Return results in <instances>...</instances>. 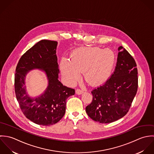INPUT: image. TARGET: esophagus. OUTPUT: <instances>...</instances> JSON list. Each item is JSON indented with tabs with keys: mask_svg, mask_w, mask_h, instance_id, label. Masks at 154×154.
Segmentation results:
<instances>
[{
	"mask_svg": "<svg viewBox=\"0 0 154 154\" xmlns=\"http://www.w3.org/2000/svg\"><path fill=\"white\" fill-rule=\"evenodd\" d=\"M84 92V91L83 89H77L75 91V92L77 94H80L82 93H83Z\"/></svg>",
	"mask_w": 154,
	"mask_h": 154,
	"instance_id": "34e87169",
	"label": "esophagus"
}]
</instances>
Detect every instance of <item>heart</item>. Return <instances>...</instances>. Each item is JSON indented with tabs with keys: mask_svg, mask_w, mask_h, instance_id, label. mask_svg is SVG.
<instances>
[{
	"mask_svg": "<svg viewBox=\"0 0 154 154\" xmlns=\"http://www.w3.org/2000/svg\"><path fill=\"white\" fill-rule=\"evenodd\" d=\"M115 56L109 48H81L72 52L70 60L63 58L60 69L65 80L75 83L84 71V77L90 84H97L105 80L113 68Z\"/></svg>",
	"mask_w": 154,
	"mask_h": 154,
	"instance_id": "1",
	"label": "heart"
}]
</instances>
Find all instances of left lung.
I'll list each match as a JSON object with an SVG mask.
<instances>
[{"label":"left lung","mask_w":154,"mask_h":154,"mask_svg":"<svg viewBox=\"0 0 154 154\" xmlns=\"http://www.w3.org/2000/svg\"><path fill=\"white\" fill-rule=\"evenodd\" d=\"M118 49L115 71L103 85L93 90L92 101L86 108L89 117L99 123H112L125 116L137 91L136 62L123 46Z\"/></svg>","instance_id":"1"}]
</instances>
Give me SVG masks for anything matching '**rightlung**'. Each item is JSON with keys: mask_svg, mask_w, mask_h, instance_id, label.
Wrapping results in <instances>:
<instances>
[{"mask_svg": "<svg viewBox=\"0 0 154 154\" xmlns=\"http://www.w3.org/2000/svg\"><path fill=\"white\" fill-rule=\"evenodd\" d=\"M57 45L56 41H39L21 57L15 70V92L20 108L29 120L38 125L58 123L65 113L67 98L75 94L74 89L63 86L58 80ZM34 69L43 71L48 80L45 91L37 98L28 95L25 83L27 73Z\"/></svg>", "mask_w": 154, "mask_h": 154, "instance_id": "1", "label": "right lung"}]
</instances>
